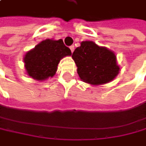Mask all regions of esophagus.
I'll list each match as a JSON object with an SVG mask.
<instances>
[{"mask_svg":"<svg viewBox=\"0 0 146 146\" xmlns=\"http://www.w3.org/2000/svg\"><path fill=\"white\" fill-rule=\"evenodd\" d=\"M70 49H71V51H72V53L74 51V46H70Z\"/></svg>","mask_w":146,"mask_h":146,"instance_id":"34e87169","label":"esophagus"}]
</instances>
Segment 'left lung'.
Instances as JSON below:
<instances>
[{
    "label": "left lung",
    "instance_id": "left-lung-1",
    "mask_svg": "<svg viewBox=\"0 0 146 146\" xmlns=\"http://www.w3.org/2000/svg\"><path fill=\"white\" fill-rule=\"evenodd\" d=\"M72 57L77 65L78 74L85 82L100 85L110 82L118 74L115 54L92 41L82 42Z\"/></svg>",
    "mask_w": 146,
    "mask_h": 146
}]
</instances>
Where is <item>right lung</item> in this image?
<instances>
[{"label": "right lung", "mask_w": 146, "mask_h": 146, "mask_svg": "<svg viewBox=\"0 0 146 146\" xmlns=\"http://www.w3.org/2000/svg\"><path fill=\"white\" fill-rule=\"evenodd\" d=\"M69 47L62 39H46L25 54L24 63L28 74L33 79L42 81L54 75L60 60L71 55Z\"/></svg>", "instance_id": "right-lung-1"}]
</instances>
